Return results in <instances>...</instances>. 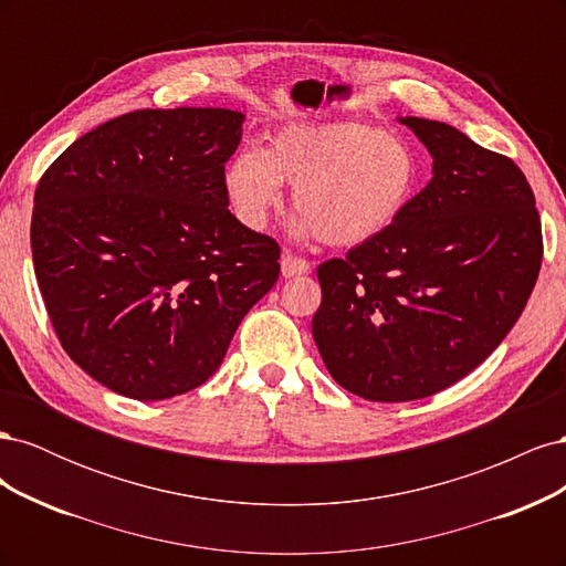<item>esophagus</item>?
Here are the masks:
<instances>
[{
  "label": "esophagus",
  "mask_w": 566,
  "mask_h": 566,
  "mask_svg": "<svg viewBox=\"0 0 566 566\" xmlns=\"http://www.w3.org/2000/svg\"><path fill=\"white\" fill-rule=\"evenodd\" d=\"M281 271L285 279H295V276H304V273L312 271V264L302 260V256H295V254H285L281 260Z\"/></svg>",
  "instance_id": "34e87169"
}]
</instances>
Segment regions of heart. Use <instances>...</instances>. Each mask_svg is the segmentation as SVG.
Listing matches in <instances>:
<instances>
[{"instance_id": "b5f03b06", "label": "heart", "mask_w": 566, "mask_h": 566, "mask_svg": "<svg viewBox=\"0 0 566 566\" xmlns=\"http://www.w3.org/2000/svg\"><path fill=\"white\" fill-rule=\"evenodd\" d=\"M293 186L295 229L333 248H358L391 229L413 202L420 160L397 134L358 119L290 125L269 146L235 153L224 172L235 217L262 231Z\"/></svg>"}]
</instances>
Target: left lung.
<instances>
[{
    "label": "left lung",
    "mask_w": 566,
    "mask_h": 566,
    "mask_svg": "<svg viewBox=\"0 0 566 566\" xmlns=\"http://www.w3.org/2000/svg\"><path fill=\"white\" fill-rule=\"evenodd\" d=\"M432 156L401 219L318 266L314 342L333 380L368 401H416L501 345L536 285L543 235L522 169L460 129L399 117Z\"/></svg>",
    "instance_id": "8db88e82"
}]
</instances>
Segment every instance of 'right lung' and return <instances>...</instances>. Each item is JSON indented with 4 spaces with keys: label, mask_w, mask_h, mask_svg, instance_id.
<instances>
[{
    "label": "right lung",
    "mask_w": 566,
    "mask_h": 566,
    "mask_svg": "<svg viewBox=\"0 0 566 566\" xmlns=\"http://www.w3.org/2000/svg\"><path fill=\"white\" fill-rule=\"evenodd\" d=\"M245 115L134 111L87 132L35 191L30 248L61 347L96 382L163 401L212 378L276 283L281 248L229 210Z\"/></svg>",
    "instance_id": "obj_1"
}]
</instances>
